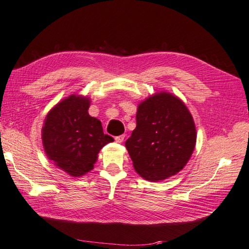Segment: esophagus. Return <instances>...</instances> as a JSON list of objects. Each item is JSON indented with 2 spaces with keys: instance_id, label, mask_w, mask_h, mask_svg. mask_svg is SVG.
<instances>
[{
  "instance_id": "esophagus-1",
  "label": "esophagus",
  "mask_w": 249,
  "mask_h": 249,
  "mask_svg": "<svg viewBox=\"0 0 249 249\" xmlns=\"http://www.w3.org/2000/svg\"><path fill=\"white\" fill-rule=\"evenodd\" d=\"M124 140V134L118 135V137L115 138V141H116V142H118V143H121Z\"/></svg>"
}]
</instances>
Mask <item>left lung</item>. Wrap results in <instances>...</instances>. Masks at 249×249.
<instances>
[{
  "label": "left lung",
  "mask_w": 249,
  "mask_h": 249,
  "mask_svg": "<svg viewBox=\"0 0 249 249\" xmlns=\"http://www.w3.org/2000/svg\"><path fill=\"white\" fill-rule=\"evenodd\" d=\"M196 129L180 98L155 93L138 107L137 126L125 141L133 167L148 181H161L182 170L195 148Z\"/></svg>",
  "instance_id": "8db88e82"
}]
</instances>
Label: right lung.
<instances>
[{
	"label": "right lung",
	"instance_id": "add662e5",
	"mask_svg": "<svg viewBox=\"0 0 249 249\" xmlns=\"http://www.w3.org/2000/svg\"><path fill=\"white\" fill-rule=\"evenodd\" d=\"M90 100L70 95L45 117L42 142L46 156L71 177H81L94 167L97 154L114 141L103 132L101 121L89 115Z\"/></svg>",
	"mask_w": 249,
	"mask_h": 249
}]
</instances>
